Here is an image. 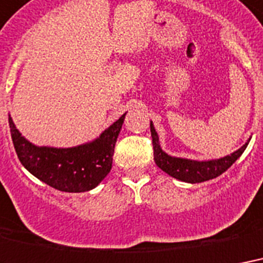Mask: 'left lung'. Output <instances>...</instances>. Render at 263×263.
<instances>
[{
	"label": "left lung",
	"instance_id": "8db88e82",
	"mask_svg": "<svg viewBox=\"0 0 263 263\" xmlns=\"http://www.w3.org/2000/svg\"><path fill=\"white\" fill-rule=\"evenodd\" d=\"M151 136H152V145H154V159L155 163L159 168H162L168 176L174 177L176 180L189 182V184H197L204 181L213 180L225 173L236 160L239 159L244 149L247 148L248 142L251 138H248L247 142L241 148L235 151L233 154L227 155L219 159L210 160H192L185 158H177L166 154L159 142V136L155 130L154 123L151 122Z\"/></svg>",
	"mask_w": 263,
	"mask_h": 263
}]
</instances>
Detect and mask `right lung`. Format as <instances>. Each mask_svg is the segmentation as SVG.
<instances>
[{"label": "right lung", "mask_w": 263, "mask_h": 263, "mask_svg": "<svg viewBox=\"0 0 263 263\" xmlns=\"http://www.w3.org/2000/svg\"><path fill=\"white\" fill-rule=\"evenodd\" d=\"M126 114L93 141L71 148L38 146L16 129L9 115V127L20 163L49 186L62 192H86L96 188L112 167L115 142Z\"/></svg>", "instance_id": "obj_1"}]
</instances>
